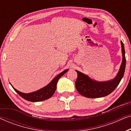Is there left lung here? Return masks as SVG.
Instances as JSON below:
<instances>
[{"label": "left lung", "instance_id": "obj_1", "mask_svg": "<svg viewBox=\"0 0 131 131\" xmlns=\"http://www.w3.org/2000/svg\"><path fill=\"white\" fill-rule=\"evenodd\" d=\"M122 61L119 70L115 78L112 80L104 82H99L91 79L86 74L76 70L78 73V78L75 82L77 91L82 96L90 98H101L111 94L119 85L124 75L126 67V58L124 45L121 41Z\"/></svg>", "mask_w": 131, "mask_h": 131}]
</instances>
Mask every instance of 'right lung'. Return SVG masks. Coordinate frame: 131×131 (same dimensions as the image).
<instances>
[{
	"label": "right lung",
	"mask_w": 131,
	"mask_h": 131,
	"mask_svg": "<svg viewBox=\"0 0 131 131\" xmlns=\"http://www.w3.org/2000/svg\"><path fill=\"white\" fill-rule=\"evenodd\" d=\"M67 71H69V69L65 70L62 71V72L57 75L55 78H53V79L51 80V82H50L49 84H48V85L45 86L33 92H21L20 91H18L17 89L14 88L12 85L11 86L13 87V88L14 90L15 91V92H17L19 95H20L21 97L23 98L26 100H27V101L31 102L42 101H44V100L49 99V98H51V96L53 95L55 90H56L57 84V82L58 81V80L60 79L61 77L63 76L65 73H67ZM10 85H11V84H10Z\"/></svg>",
	"instance_id": "right-lung-1"
}]
</instances>
